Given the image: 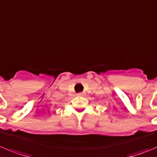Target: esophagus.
<instances>
[{
  "mask_svg": "<svg viewBox=\"0 0 157 157\" xmlns=\"http://www.w3.org/2000/svg\"><path fill=\"white\" fill-rule=\"evenodd\" d=\"M77 95H78V96H83V95H84V92L77 93Z\"/></svg>",
  "mask_w": 157,
  "mask_h": 157,
  "instance_id": "obj_1",
  "label": "esophagus"
}]
</instances>
